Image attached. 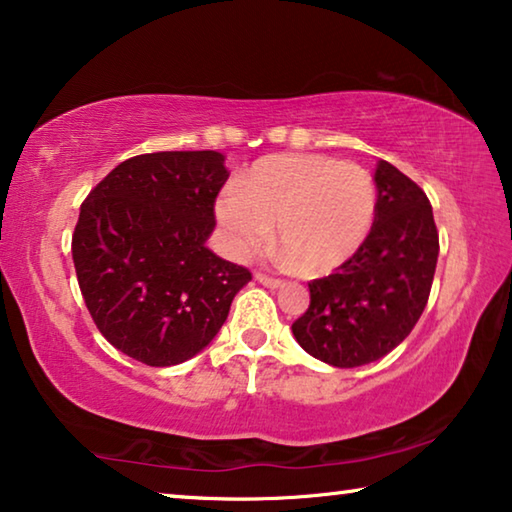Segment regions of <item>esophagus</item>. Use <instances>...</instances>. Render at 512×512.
Listing matches in <instances>:
<instances>
[{
    "mask_svg": "<svg viewBox=\"0 0 512 512\" xmlns=\"http://www.w3.org/2000/svg\"><path fill=\"white\" fill-rule=\"evenodd\" d=\"M255 280H257L259 284H264L266 289H280L282 284H284L282 280H275V277H268V275H264V273H257Z\"/></svg>",
    "mask_w": 512,
    "mask_h": 512,
    "instance_id": "esophagus-1",
    "label": "esophagus"
}]
</instances>
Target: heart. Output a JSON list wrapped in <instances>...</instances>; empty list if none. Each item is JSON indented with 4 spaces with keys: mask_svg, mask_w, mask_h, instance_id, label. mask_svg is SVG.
Masks as SVG:
<instances>
[{
    "mask_svg": "<svg viewBox=\"0 0 512 512\" xmlns=\"http://www.w3.org/2000/svg\"><path fill=\"white\" fill-rule=\"evenodd\" d=\"M377 216V187L370 173L327 155H271L255 162L239 187L216 201V219L237 257L273 239L282 264L320 277L339 271L366 244Z\"/></svg>",
    "mask_w": 512,
    "mask_h": 512,
    "instance_id": "heart-1",
    "label": "heart"
}]
</instances>
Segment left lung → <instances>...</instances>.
Instances as JSON below:
<instances>
[{"instance_id": "left-lung-1", "label": "left lung", "mask_w": 512, "mask_h": 512, "mask_svg": "<svg viewBox=\"0 0 512 512\" xmlns=\"http://www.w3.org/2000/svg\"><path fill=\"white\" fill-rule=\"evenodd\" d=\"M377 216L366 244L339 271L309 282V309L293 336L311 357L357 368L386 357L427 307L438 262V230L427 194L379 160Z\"/></svg>"}]
</instances>
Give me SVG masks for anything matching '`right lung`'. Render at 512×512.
<instances>
[{
	"label": "right lung",
	"mask_w": 512,
	"mask_h": 512,
	"mask_svg": "<svg viewBox=\"0 0 512 512\" xmlns=\"http://www.w3.org/2000/svg\"><path fill=\"white\" fill-rule=\"evenodd\" d=\"M228 169L216 151H162L117 164L81 205L72 257L85 305L119 352L178 366L219 334L248 268L205 241Z\"/></svg>",
	"instance_id": "1"
}]
</instances>
